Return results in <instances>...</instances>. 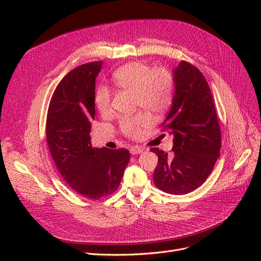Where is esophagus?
<instances>
[{"instance_id":"esophagus-1","label":"esophagus","mask_w":261,"mask_h":261,"mask_svg":"<svg viewBox=\"0 0 261 261\" xmlns=\"http://www.w3.org/2000/svg\"><path fill=\"white\" fill-rule=\"evenodd\" d=\"M145 151V149H143V148H137V147H132L130 148V153L132 154H139V153H143Z\"/></svg>"}]
</instances>
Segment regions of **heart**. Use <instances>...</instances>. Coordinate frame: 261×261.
Here are the masks:
<instances>
[{
  "instance_id": "heart-1",
  "label": "heart",
  "mask_w": 261,
  "mask_h": 261,
  "mask_svg": "<svg viewBox=\"0 0 261 261\" xmlns=\"http://www.w3.org/2000/svg\"><path fill=\"white\" fill-rule=\"evenodd\" d=\"M112 84L117 89L133 91L135 107L145 108L151 112L160 113L171 103L173 76L165 67L151 68L143 62H129L112 74ZM111 90L106 86H100L94 93V105L102 115L111 112ZM151 123L148 112L139 111L122 116L118 127L124 136L136 139Z\"/></svg>"
}]
</instances>
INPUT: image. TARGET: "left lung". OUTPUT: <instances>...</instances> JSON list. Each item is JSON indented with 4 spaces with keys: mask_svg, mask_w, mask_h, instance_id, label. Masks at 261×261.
<instances>
[{
    "mask_svg": "<svg viewBox=\"0 0 261 261\" xmlns=\"http://www.w3.org/2000/svg\"><path fill=\"white\" fill-rule=\"evenodd\" d=\"M172 108L160 125L173 134L171 152L151 148L159 159L153 172L156 188L184 195L208 178L220 155L221 129L210 87L200 70L183 61L174 69Z\"/></svg>",
    "mask_w": 261,
    "mask_h": 261,
    "instance_id": "left-lung-1",
    "label": "left lung"
}]
</instances>
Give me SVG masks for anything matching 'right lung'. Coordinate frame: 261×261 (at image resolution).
I'll return each instance as SVG.
<instances>
[{
    "instance_id": "1",
    "label": "right lung",
    "mask_w": 261,
    "mask_h": 261,
    "mask_svg": "<svg viewBox=\"0 0 261 261\" xmlns=\"http://www.w3.org/2000/svg\"><path fill=\"white\" fill-rule=\"evenodd\" d=\"M102 61L86 63L64 76L55 88L46 114V143L68 186L86 198L100 199L121 184L129 161L127 149L92 148L94 88Z\"/></svg>"
}]
</instances>
